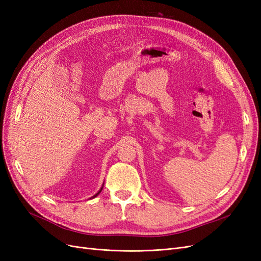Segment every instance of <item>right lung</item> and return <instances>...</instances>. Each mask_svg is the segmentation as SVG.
Masks as SVG:
<instances>
[{"label":"right lung","instance_id":"add662e5","mask_svg":"<svg viewBox=\"0 0 261 261\" xmlns=\"http://www.w3.org/2000/svg\"><path fill=\"white\" fill-rule=\"evenodd\" d=\"M101 191H102V188H101V189H100V191H99V192H98V193H97V194H96V195H94V196H93V197H97V196H98V195H99V194H100V192H101ZM93 197H92V198H93Z\"/></svg>","mask_w":261,"mask_h":261}]
</instances>
